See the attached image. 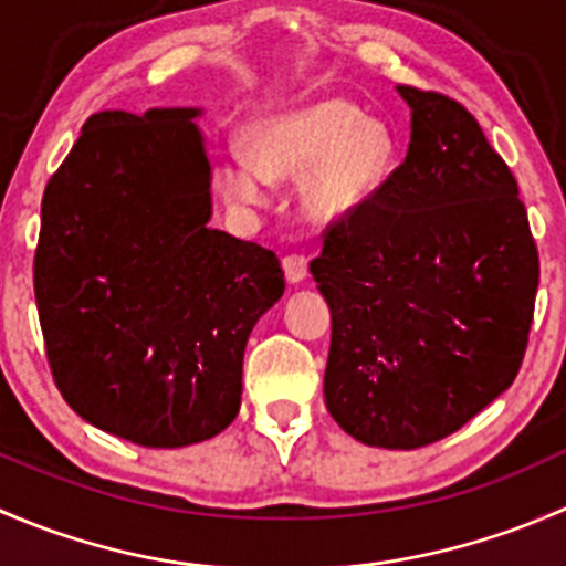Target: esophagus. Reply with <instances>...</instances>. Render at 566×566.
I'll use <instances>...</instances> for the list:
<instances>
[{"label": "esophagus", "mask_w": 566, "mask_h": 566, "mask_svg": "<svg viewBox=\"0 0 566 566\" xmlns=\"http://www.w3.org/2000/svg\"><path fill=\"white\" fill-rule=\"evenodd\" d=\"M282 268L290 284H301L306 279V271H310V262H306L304 254H287L282 260Z\"/></svg>", "instance_id": "34e87169"}]
</instances>
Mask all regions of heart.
Segmentation results:
<instances>
[{"instance_id": "heart-1", "label": "heart", "mask_w": 566, "mask_h": 566, "mask_svg": "<svg viewBox=\"0 0 566 566\" xmlns=\"http://www.w3.org/2000/svg\"><path fill=\"white\" fill-rule=\"evenodd\" d=\"M251 156L232 153L216 169L221 197L235 208H262L273 180L301 178V208L315 221L347 219L375 197L389 175L391 134L384 123L339 98L284 108L249 134Z\"/></svg>"}]
</instances>
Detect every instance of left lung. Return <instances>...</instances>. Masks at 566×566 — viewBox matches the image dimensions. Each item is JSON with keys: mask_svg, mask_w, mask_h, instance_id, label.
Segmentation results:
<instances>
[{"mask_svg": "<svg viewBox=\"0 0 566 566\" xmlns=\"http://www.w3.org/2000/svg\"><path fill=\"white\" fill-rule=\"evenodd\" d=\"M408 156L310 265L331 310L325 408L367 447L452 436L515 380L539 256L517 182L458 101L399 84Z\"/></svg>", "mask_w": 566, "mask_h": 566, "instance_id": "1", "label": "left lung"}]
</instances>
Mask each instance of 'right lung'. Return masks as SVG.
Listing matches in <instances>:
<instances>
[{
  "label": "right lung",
  "instance_id": "add662e5",
  "mask_svg": "<svg viewBox=\"0 0 566 566\" xmlns=\"http://www.w3.org/2000/svg\"><path fill=\"white\" fill-rule=\"evenodd\" d=\"M199 114H93L40 208L35 301L56 389L150 449L232 424L249 334L284 293L273 251L208 227Z\"/></svg>",
  "mask_w": 566,
  "mask_h": 566
}]
</instances>
